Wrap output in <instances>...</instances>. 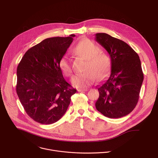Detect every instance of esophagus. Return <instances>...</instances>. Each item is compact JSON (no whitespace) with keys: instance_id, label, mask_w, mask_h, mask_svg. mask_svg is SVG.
<instances>
[{"instance_id":"esophagus-1","label":"esophagus","mask_w":158,"mask_h":158,"mask_svg":"<svg viewBox=\"0 0 158 158\" xmlns=\"http://www.w3.org/2000/svg\"><path fill=\"white\" fill-rule=\"evenodd\" d=\"M87 89H77V91L78 92H83V91H87Z\"/></svg>"}]
</instances>
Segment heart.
Segmentation results:
<instances>
[{
  "label": "heart",
  "instance_id": "b5f03b06",
  "mask_svg": "<svg viewBox=\"0 0 158 158\" xmlns=\"http://www.w3.org/2000/svg\"><path fill=\"white\" fill-rule=\"evenodd\" d=\"M79 57L87 60L85 72L74 76L71 79L73 85L77 87H85L93 84L96 79L102 80L109 76L111 70V60L101 48L92 40L85 39L79 42L74 49ZM60 69L64 76L69 77L72 74V67L69 57L63 56L59 62Z\"/></svg>",
  "mask_w": 158,
  "mask_h": 158
}]
</instances>
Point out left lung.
Returning <instances> with one entry per match:
<instances>
[{
  "mask_svg": "<svg viewBox=\"0 0 158 158\" xmlns=\"http://www.w3.org/2000/svg\"><path fill=\"white\" fill-rule=\"evenodd\" d=\"M95 40L109 53L112 63L109 77L98 86L96 107L109 118L125 116L136 107L143 82L139 57L127 44L107 34L97 33Z\"/></svg>",
  "mask_w": 158,
  "mask_h": 158,
  "instance_id": "left-lung-1",
  "label": "left lung"
}]
</instances>
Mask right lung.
Segmentation results:
<instances>
[{
  "instance_id": "obj_1",
  "label": "right lung",
  "mask_w": 158,
  "mask_h": 158,
  "mask_svg": "<svg viewBox=\"0 0 158 158\" xmlns=\"http://www.w3.org/2000/svg\"><path fill=\"white\" fill-rule=\"evenodd\" d=\"M75 36L42 40L25 53L17 66V94L27 114L37 123L59 121L77 92L65 81L59 67Z\"/></svg>"
}]
</instances>
